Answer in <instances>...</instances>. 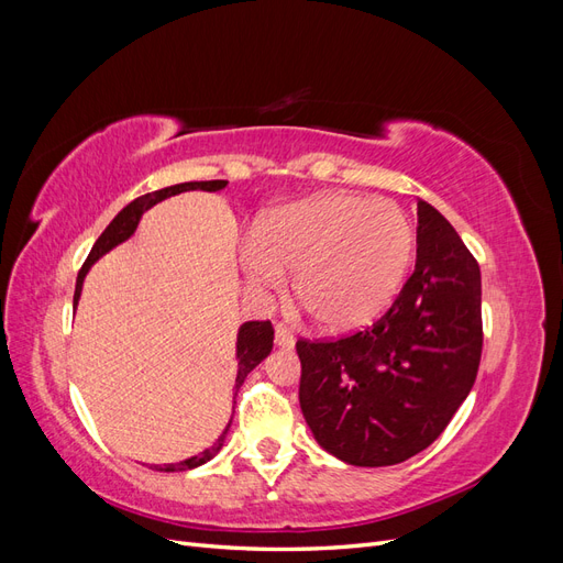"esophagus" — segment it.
<instances>
[{
    "label": "esophagus",
    "mask_w": 563,
    "mask_h": 563,
    "mask_svg": "<svg viewBox=\"0 0 563 563\" xmlns=\"http://www.w3.org/2000/svg\"><path fill=\"white\" fill-rule=\"evenodd\" d=\"M275 343L279 345V347H294L296 345V338H294V333L291 331H288L286 327H282V323H279V327L275 329Z\"/></svg>",
    "instance_id": "1"
}]
</instances>
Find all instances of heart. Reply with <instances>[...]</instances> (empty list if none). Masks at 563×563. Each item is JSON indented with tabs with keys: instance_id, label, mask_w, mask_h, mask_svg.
I'll return each instance as SVG.
<instances>
[{
	"instance_id": "1",
	"label": "heart",
	"mask_w": 563,
	"mask_h": 563,
	"mask_svg": "<svg viewBox=\"0 0 563 563\" xmlns=\"http://www.w3.org/2000/svg\"><path fill=\"white\" fill-rule=\"evenodd\" d=\"M416 253V230L399 203L329 192L269 211L253 230L244 265L255 286L294 294L321 329L354 331L397 298Z\"/></svg>"
}]
</instances>
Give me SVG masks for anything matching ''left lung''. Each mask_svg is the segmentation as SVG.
Returning a JSON list of instances; mask_svg holds the SVG:
<instances>
[{
  "mask_svg": "<svg viewBox=\"0 0 563 563\" xmlns=\"http://www.w3.org/2000/svg\"><path fill=\"white\" fill-rule=\"evenodd\" d=\"M416 242L413 275L373 327L296 343L305 422L347 465H397L428 449L479 371V263L422 199Z\"/></svg>",
  "mask_w": 563,
  "mask_h": 563,
  "instance_id": "1",
  "label": "left lung"
}]
</instances>
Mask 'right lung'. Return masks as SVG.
I'll list each match as a JSON object with an SVG mask.
<instances>
[{"label":"right lung","instance_id":"1","mask_svg":"<svg viewBox=\"0 0 563 563\" xmlns=\"http://www.w3.org/2000/svg\"><path fill=\"white\" fill-rule=\"evenodd\" d=\"M228 185V180H199V183H180V185H172V187H164V190H157V192H147L139 199H133L129 207H124L122 211H119L112 223L106 228V232L98 236L87 263L81 265L79 275H77V286H75V308L79 302V296H81V284H84V277H87L89 267L100 258V255H106L108 251H112L117 244L126 242L129 236L135 232V228H139L141 223V216L155 207L157 201L166 199V197H174V195H180V192H187V190H207V192H216V190H223V187ZM272 340H275V329H272L269 321H246L242 323L240 333H236V380H234V397L236 391H240V387L244 385V378L249 376V373L258 366L265 356L272 352ZM232 422V418H230ZM228 422V428H230ZM228 428L223 430V434H220L213 444L201 451L199 455H192L187 460H180V463H172V465H155V470L159 472H183V470H192V467H199L203 463H209V460L223 449V441H225V434H228Z\"/></svg>","mask_w":563,"mask_h":563}]
</instances>
